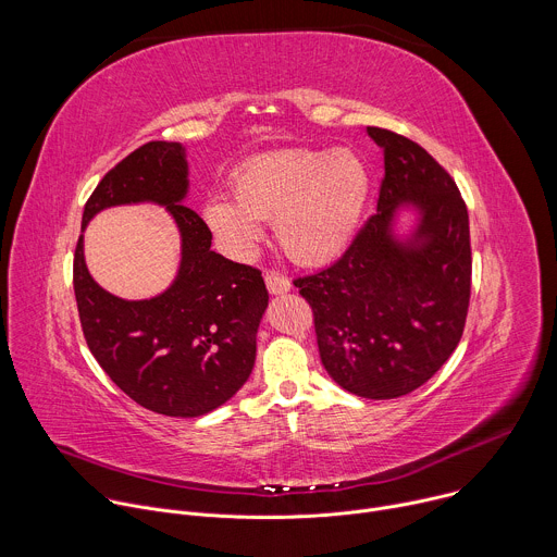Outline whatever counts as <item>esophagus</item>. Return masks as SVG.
Instances as JSON below:
<instances>
[{
	"mask_svg": "<svg viewBox=\"0 0 557 557\" xmlns=\"http://www.w3.org/2000/svg\"><path fill=\"white\" fill-rule=\"evenodd\" d=\"M264 282H267V288H269L271 295H284V293H288L293 288L290 280L284 277L282 273H275V271H269Z\"/></svg>",
	"mask_w": 557,
	"mask_h": 557,
	"instance_id": "esophagus-1",
	"label": "esophagus"
}]
</instances>
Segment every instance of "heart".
I'll use <instances>...</instances> for the list:
<instances>
[{
	"label": "heart",
	"mask_w": 557,
	"mask_h": 557,
	"mask_svg": "<svg viewBox=\"0 0 557 557\" xmlns=\"http://www.w3.org/2000/svg\"><path fill=\"white\" fill-rule=\"evenodd\" d=\"M368 170L352 149L331 153L280 149L251 158L233 176V200L215 194L202 218L233 256H249L262 240L260 220H275L277 240L301 264L342 256L359 228L368 200Z\"/></svg>",
	"instance_id": "heart-1"
}]
</instances>
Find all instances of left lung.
<instances>
[{
	"label": "left lung",
	"mask_w": 557,
	"mask_h": 557,
	"mask_svg": "<svg viewBox=\"0 0 557 557\" xmlns=\"http://www.w3.org/2000/svg\"><path fill=\"white\" fill-rule=\"evenodd\" d=\"M385 176L376 213L329 269L297 277L312 306L326 372L363 399H396L421 387L456 350L471 293L469 215L451 176L414 140L381 127ZM420 213L412 234L395 213Z\"/></svg>",
	"instance_id": "obj_1"
}]
</instances>
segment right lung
I'll list each match as a JSON object with an SVG mask.
<instances>
[{
	"label": "right lung",
	"mask_w": 557,
	"mask_h": 557,
	"mask_svg": "<svg viewBox=\"0 0 557 557\" xmlns=\"http://www.w3.org/2000/svg\"><path fill=\"white\" fill-rule=\"evenodd\" d=\"M189 165L181 143L151 140L110 170L84 209L82 228L108 207L153 202L181 231V267L168 290L121 299L101 288L74 251V295L90 352L138 406L165 417H202L240 389L256 363L269 293L262 273L211 251L205 220L183 205Z\"/></svg>",
	"instance_id": "add662e5"
}]
</instances>
